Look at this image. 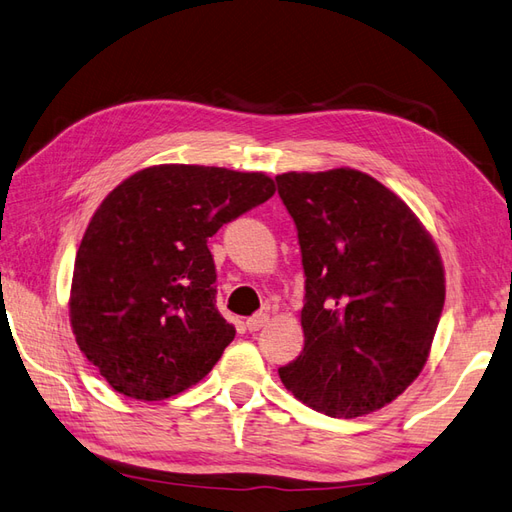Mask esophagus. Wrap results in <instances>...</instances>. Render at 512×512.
Instances as JSON below:
<instances>
[{
  "mask_svg": "<svg viewBox=\"0 0 512 512\" xmlns=\"http://www.w3.org/2000/svg\"><path fill=\"white\" fill-rule=\"evenodd\" d=\"M267 321H269V315H267V313H256L254 317H249V319L245 321V326H247L249 332H256V330L263 328Z\"/></svg>",
  "mask_w": 512,
  "mask_h": 512,
  "instance_id": "esophagus-1",
  "label": "esophagus"
}]
</instances>
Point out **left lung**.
<instances>
[{"label":"left lung","instance_id":"left-lung-1","mask_svg":"<svg viewBox=\"0 0 512 512\" xmlns=\"http://www.w3.org/2000/svg\"><path fill=\"white\" fill-rule=\"evenodd\" d=\"M304 265V350L278 369L328 417L369 415L426 365L445 302L432 236L400 197L356 169L282 173Z\"/></svg>","mask_w":512,"mask_h":512}]
</instances>
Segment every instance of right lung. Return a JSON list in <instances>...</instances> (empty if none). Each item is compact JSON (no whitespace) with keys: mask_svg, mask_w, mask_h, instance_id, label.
Masks as SVG:
<instances>
[{"mask_svg":"<svg viewBox=\"0 0 512 512\" xmlns=\"http://www.w3.org/2000/svg\"><path fill=\"white\" fill-rule=\"evenodd\" d=\"M273 193L265 173L202 165L147 167L108 193L82 236L69 317L112 389L158 402L215 367L236 330L215 306L208 239Z\"/></svg>","mask_w":512,"mask_h":512,"instance_id":"add662e5","label":"right lung"}]
</instances>
